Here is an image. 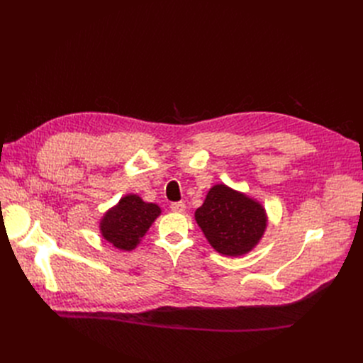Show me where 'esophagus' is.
I'll use <instances>...</instances> for the list:
<instances>
[{"mask_svg":"<svg viewBox=\"0 0 363 363\" xmlns=\"http://www.w3.org/2000/svg\"><path fill=\"white\" fill-rule=\"evenodd\" d=\"M170 211L175 212V213H184L185 212V203H182V201L172 203L170 204Z\"/></svg>","mask_w":363,"mask_h":363,"instance_id":"obj_1","label":"esophagus"}]
</instances>
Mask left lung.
Wrapping results in <instances>:
<instances>
[{"label":"left lung","instance_id":"obj_1","mask_svg":"<svg viewBox=\"0 0 363 363\" xmlns=\"http://www.w3.org/2000/svg\"><path fill=\"white\" fill-rule=\"evenodd\" d=\"M194 216L213 249L233 257L252 252L268 226L259 201L225 184L211 188Z\"/></svg>","mask_w":363,"mask_h":363}]
</instances>
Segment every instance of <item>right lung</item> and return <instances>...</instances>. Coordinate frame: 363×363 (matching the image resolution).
I'll return each instance as SVG.
<instances>
[{
    "mask_svg": "<svg viewBox=\"0 0 363 363\" xmlns=\"http://www.w3.org/2000/svg\"><path fill=\"white\" fill-rule=\"evenodd\" d=\"M160 213L157 204L147 203L137 194H128L101 218L100 233L113 247L130 252Z\"/></svg>",
    "mask_w": 363,
    "mask_h": 363,
    "instance_id": "obj_1",
    "label": "right lung"
}]
</instances>
